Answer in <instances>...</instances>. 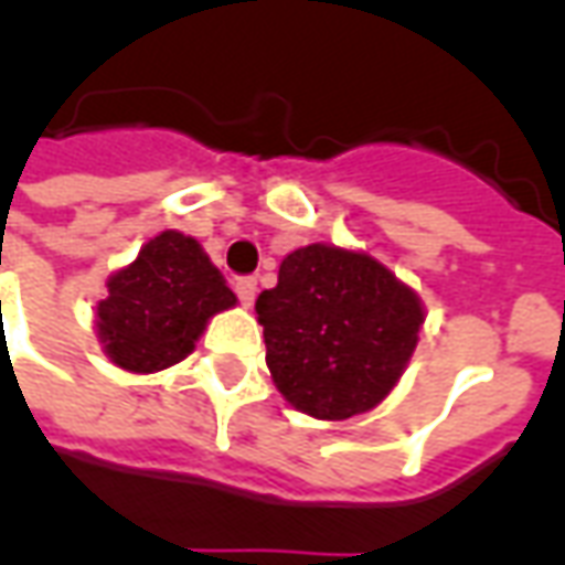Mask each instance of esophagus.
Returning a JSON list of instances; mask_svg holds the SVG:
<instances>
[{"label": "esophagus", "instance_id": "esophagus-1", "mask_svg": "<svg viewBox=\"0 0 565 565\" xmlns=\"http://www.w3.org/2000/svg\"><path fill=\"white\" fill-rule=\"evenodd\" d=\"M235 296H238V302L242 306H254V299H257V278H235Z\"/></svg>", "mask_w": 565, "mask_h": 565}]
</instances>
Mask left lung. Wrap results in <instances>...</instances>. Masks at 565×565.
Wrapping results in <instances>:
<instances>
[{
    "label": "left lung",
    "instance_id": "8db88e82",
    "mask_svg": "<svg viewBox=\"0 0 565 565\" xmlns=\"http://www.w3.org/2000/svg\"><path fill=\"white\" fill-rule=\"evenodd\" d=\"M278 391L320 420L369 412L393 391L424 323L415 290L379 259L330 245L287 254L257 296Z\"/></svg>",
    "mask_w": 565,
    "mask_h": 565
}]
</instances>
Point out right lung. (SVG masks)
Instances as JSON below:
<instances>
[{
  "instance_id": "obj_1",
  "label": "right lung",
  "mask_w": 565,
  "mask_h": 565,
  "mask_svg": "<svg viewBox=\"0 0 565 565\" xmlns=\"http://www.w3.org/2000/svg\"><path fill=\"white\" fill-rule=\"evenodd\" d=\"M235 306V294L196 238L166 230L141 247L132 266L111 275L96 308L105 354L129 372L181 363L211 315Z\"/></svg>"
}]
</instances>
